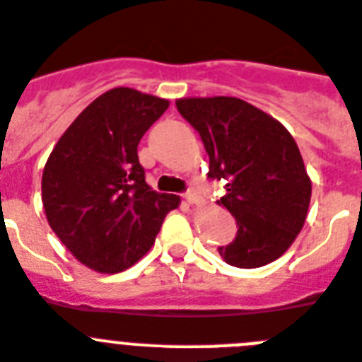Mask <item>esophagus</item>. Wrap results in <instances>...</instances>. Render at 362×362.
Segmentation results:
<instances>
[{"instance_id": "esophagus-1", "label": "esophagus", "mask_w": 362, "mask_h": 362, "mask_svg": "<svg viewBox=\"0 0 362 362\" xmlns=\"http://www.w3.org/2000/svg\"><path fill=\"white\" fill-rule=\"evenodd\" d=\"M184 199L189 204H202V197H200L199 191H194L193 187H191L187 193H184Z\"/></svg>"}]
</instances>
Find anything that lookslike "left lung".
<instances>
[{"label":"left lung","instance_id":"8db88e82","mask_svg":"<svg viewBox=\"0 0 362 362\" xmlns=\"http://www.w3.org/2000/svg\"><path fill=\"white\" fill-rule=\"evenodd\" d=\"M177 109L202 138L213 180H226L218 200L237 218V237L218 247L235 268H260L288 251L300 233L312 180L288 129L233 96L180 98Z\"/></svg>","mask_w":362,"mask_h":362}]
</instances>
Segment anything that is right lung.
<instances>
[{"instance_id":"right-lung-1","label":"right lung","mask_w":362,"mask_h":362,"mask_svg":"<svg viewBox=\"0 0 362 362\" xmlns=\"http://www.w3.org/2000/svg\"><path fill=\"white\" fill-rule=\"evenodd\" d=\"M169 100L116 87L78 115L50 153L42 177L47 222L87 268L118 273L155 244L180 197L156 193L138 162V144Z\"/></svg>"}]
</instances>
